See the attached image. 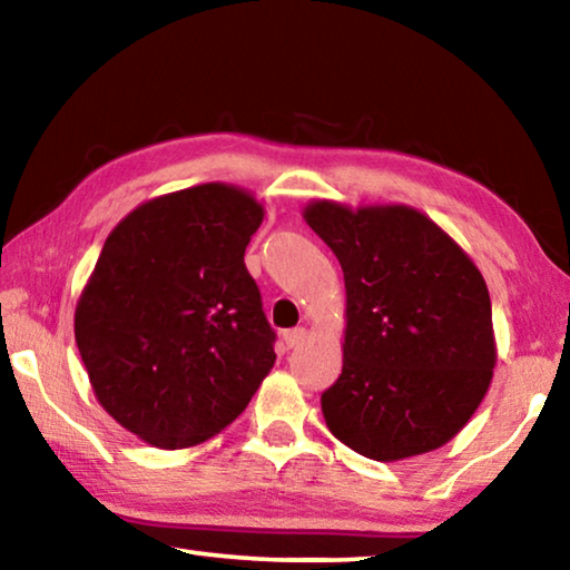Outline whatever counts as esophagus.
I'll list each match as a JSON object with an SVG mask.
<instances>
[{
  "instance_id": "esophagus-1",
  "label": "esophagus",
  "mask_w": 570,
  "mask_h": 570,
  "mask_svg": "<svg viewBox=\"0 0 570 570\" xmlns=\"http://www.w3.org/2000/svg\"><path fill=\"white\" fill-rule=\"evenodd\" d=\"M284 342L288 350H296V346H302L306 342V330L304 326H296V330L284 332Z\"/></svg>"
}]
</instances>
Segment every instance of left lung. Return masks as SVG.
Wrapping results in <instances>:
<instances>
[{
    "instance_id": "1",
    "label": "left lung",
    "mask_w": 570,
    "mask_h": 570,
    "mask_svg": "<svg viewBox=\"0 0 570 570\" xmlns=\"http://www.w3.org/2000/svg\"><path fill=\"white\" fill-rule=\"evenodd\" d=\"M304 220L340 258L346 288L342 374L322 394L326 428L380 462L442 448L493 380L485 278L417 208L312 200Z\"/></svg>"
}]
</instances>
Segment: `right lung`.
<instances>
[{"label":"right lung","instance_id":"1","mask_svg":"<svg viewBox=\"0 0 570 570\" xmlns=\"http://www.w3.org/2000/svg\"><path fill=\"white\" fill-rule=\"evenodd\" d=\"M264 206L228 183L146 200L110 230L75 308L102 410L153 448L228 428L276 362L244 254Z\"/></svg>","mask_w":570,"mask_h":570}]
</instances>
